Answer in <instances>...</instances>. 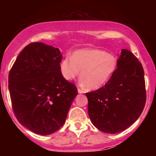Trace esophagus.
<instances>
[{"label":"esophagus","mask_w":156,"mask_h":156,"mask_svg":"<svg viewBox=\"0 0 156 156\" xmlns=\"http://www.w3.org/2000/svg\"><path fill=\"white\" fill-rule=\"evenodd\" d=\"M78 92L80 93V94H81V93H83V92H84V91H83V89L78 88Z\"/></svg>","instance_id":"34e87169"}]
</instances>
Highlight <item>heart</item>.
<instances>
[{"instance_id":"obj_1","label":"heart","mask_w":156,"mask_h":156,"mask_svg":"<svg viewBox=\"0 0 156 156\" xmlns=\"http://www.w3.org/2000/svg\"><path fill=\"white\" fill-rule=\"evenodd\" d=\"M117 67L114 55L95 49L78 50L60 64V72L65 80H72L80 70L82 83L89 89H97L110 80Z\"/></svg>"}]
</instances>
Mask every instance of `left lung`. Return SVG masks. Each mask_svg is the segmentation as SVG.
<instances>
[{"label":"left lung","instance_id":"left-lung-1","mask_svg":"<svg viewBox=\"0 0 156 156\" xmlns=\"http://www.w3.org/2000/svg\"><path fill=\"white\" fill-rule=\"evenodd\" d=\"M92 124L101 131L117 133L133 125L146 103L144 69L128 50H122L117 67L101 88L86 93Z\"/></svg>","mask_w":156,"mask_h":156}]
</instances>
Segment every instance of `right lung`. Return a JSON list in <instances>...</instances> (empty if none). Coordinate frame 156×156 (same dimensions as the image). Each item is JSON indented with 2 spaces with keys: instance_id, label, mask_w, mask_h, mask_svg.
Masks as SVG:
<instances>
[{
  "instance_id": "1",
  "label": "right lung",
  "mask_w": 156,
  "mask_h": 156,
  "mask_svg": "<svg viewBox=\"0 0 156 156\" xmlns=\"http://www.w3.org/2000/svg\"><path fill=\"white\" fill-rule=\"evenodd\" d=\"M62 59L57 48L32 42L23 48L9 73L14 114L35 133L49 135L59 129L78 94L76 85L61 74Z\"/></svg>"
}]
</instances>
